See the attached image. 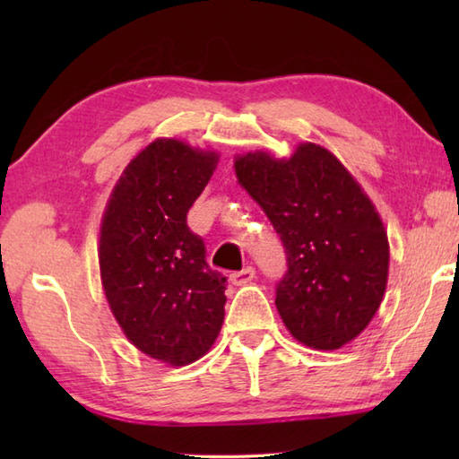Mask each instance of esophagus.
<instances>
[{
  "label": "esophagus",
  "mask_w": 459,
  "mask_h": 459,
  "mask_svg": "<svg viewBox=\"0 0 459 459\" xmlns=\"http://www.w3.org/2000/svg\"><path fill=\"white\" fill-rule=\"evenodd\" d=\"M255 276H256V270L252 268V266H247V268H242L238 272H232V274H230V284L245 286V284H248V281L255 280Z\"/></svg>",
  "instance_id": "34e87169"
}]
</instances>
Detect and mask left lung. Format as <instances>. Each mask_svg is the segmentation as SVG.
Instances as JSON below:
<instances>
[{
  "label": "left lung",
  "mask_w": 459,
  "mask_h": 459,
  "mask_svg": "<svg viewBox=\"0 0 459 459\" xmlns=\"http://www.w3.org/2000/svg\"><path fill=\"white\" fill-rule=\"evenodd\" d=\"M235 171L286 250L276 284L281 321L307 347H343L370 324L386 290L388 238L375 204L333 153L309 142L290 160L238 155Z\"/></svg>",
  "instance_id": "obj_1"
}]
</instances>
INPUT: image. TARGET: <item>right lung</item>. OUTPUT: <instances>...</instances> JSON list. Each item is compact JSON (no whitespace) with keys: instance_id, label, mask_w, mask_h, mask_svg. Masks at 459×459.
<instances>
[{"instance_id":"right-lung-1","label":"right lung","mask_w":459,"mask_h":459,"mask_svg":"<svg viewBox=\"0 0 459 459\" xmlns=\"http://www.w3.org/2000/svg\"><path fill=\"white\" fill-rule=\"evenodd\" d=\"M214 152L160 138L124 169L100 227V276L122 331L171 367L203 357L217 339L227 278L204 260L187 212L217 168Z\"/></svg>"}]
</instances>
